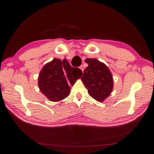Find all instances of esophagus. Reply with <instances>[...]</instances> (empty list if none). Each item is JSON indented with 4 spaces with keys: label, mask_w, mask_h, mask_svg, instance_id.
I'll return each instance as SVG.
<instances>
[{
    "label": "esophagus",
    "mask_w": 154,
    "mask_h": 154,
    "mask_svg": "<svg viewBox=\"0 0 154 154\" xmlns=\"http://www.w3.org/2000/svg\"><path fill=\"white\" fill-rule=\"evenodd\" d=\"M80 69L82 70V71H84V66L83 65H81L80 66Z\"/></svg>",
    "instance_id": "1"
}]
</instances>
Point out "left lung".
Masks as SVG:
<instances>
[{
    "label": "left lung",
    "instance_id": "8db88e82",
    "mask_svg": "<svg viewBox=\"0 0 154 154\" xmlns=\"http://www.w3.org/2000/svg\"><path fill=\"white\" fill-rule=\"evenodd\" d=\"M85 61L88 66L84 70L82 81L91 97L97 101H103L110 95L113 87L111 72L97 59H87Z\"/></svg>",
    "mask_w": 154,
    "mask_h": 154
}]
</instances>
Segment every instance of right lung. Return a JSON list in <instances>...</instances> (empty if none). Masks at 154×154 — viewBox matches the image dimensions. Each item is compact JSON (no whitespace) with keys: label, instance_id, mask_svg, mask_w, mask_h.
Masks as SVG:
<instances>
[{"label":"right lung","instance_id":"add662e5","mask_svg":"<svg viewBox=\"0 0 154 154\" xmlns=\"http://www.w3.org/2000/svg\"><path fill=\"white\" fill-rule=\"evenodd\" d=\"M82 72L72 67L66 59L61 61L54 59L46 64L41 70L38 84L41 91L52 101H59L70 94V85L72 86Z\"/></svg>","mask_w":154,"mask_h":154}]
</instances>
